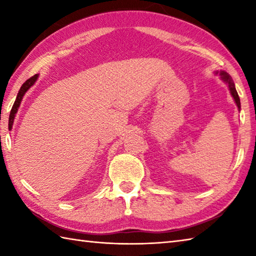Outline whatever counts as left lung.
I'll return each instance as SVG.
<instances>
[{
	"label": "left lung",
	"instance_id": "8db88e82",
	"mask_svg": "<svg viewBox=\"0 0 256 256\" xmlns=\"http://www.w3.org/2000/svg\"><path fill=\"white\" fill-rule=\"evenodd\" d=\"M216 74H219L221 76V79L224 81V82L228 84V86H229V90H230V92H231V96H233V99H234V101H236V106H238V110H240V108H241L240 98H238V92H236V86H234V82H233L232 78H231L230 76L226 72H216Z\"/></svg>",
	"mask_w": 256,
	"mask_h": 256
}]
</instances>
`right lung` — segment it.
<instances>
[{"mask_svg":"<svg viewBox=\"0 0 256 256\" xmlns=\"http://www.w3.org/2000/svg\"><path fill=\"white\" fill-rule=\"evenodd\" d=\"M37 78H38V74L32 76V77H30V79H27V80L25 81V82H24L23 84H22L18 94V96H16V100H15L14 104H13V106H12V110H10V118H8V128H10V130L12 128V126H13L14 118H15V114L18 113V108H20V106L22 99H23V96H24V94H26V91L28 90V89L30 88V86L36 82Z\"/></svg>","mask_w":256,"mask_h":256,"instance_id":"add662e5","label":"right lung"}]
</instances>
